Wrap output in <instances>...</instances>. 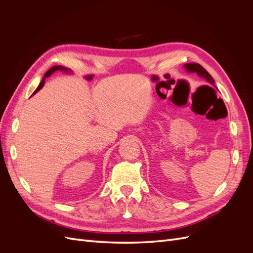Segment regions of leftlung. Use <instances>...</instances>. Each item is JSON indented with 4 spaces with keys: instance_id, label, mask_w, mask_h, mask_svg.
Wrapping results in <instances>:
<instances>
[{
    "instance_id": "8db88e82",
    "label": "left lung",
    "mask_w": 253,
    "mask_h": 253,
    "mask_svg": "<svg viewBox=\"0 0 253 253\" xmlns=\"http://www.w3.org/2000/svg\"><path fill=\"white\" fill-rule=\"evenodd\" d=\"M183 67L186 68L187 72L192 73V74L193 73L197 74V76H200V77L204 78L207 82H209L211 85H213L214 87H216L215 84H214V79L211 77V75L208 72H207L202 65L197 64V63H187V64L183 65Z\"/></svg>"
}]
</instances>
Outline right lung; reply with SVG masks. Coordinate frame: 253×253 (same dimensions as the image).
Returning a JSON list of instances; mask_svg holds the SVG:
<instances>
[{"label":"right lung","instance_id":"1","mask_svg":"<svg viewBox=\"0 0 253 253\" xmlns=\"http://www.w3.org/2000/svg\"><path fill=\"white\" fill-rule=\"evenodd\" d=\"M56 71H61V72H64V73H67V74H72V71L70 70V68H66V67H64V66H61V65H55V66H52L50 70H48L46 73L44 74V77H43V79H42V81L40 82V84H39V86L37 87V89L35 90V93L34 94H36L37 91H39L43 86H44V83H45V79H46L47 77H50V76L55 73ZM33 94V95H34Z\"/></svg>","mask_w":253,"mask_h":253}]
</instances>
